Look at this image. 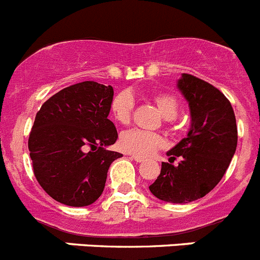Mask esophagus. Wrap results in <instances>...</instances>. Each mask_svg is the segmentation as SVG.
<instances>
[{
	"label": "esophagus",
	"mask_w": 260,
	"mask_h": 260,
	"mask_svg": "<svg viewBox=\"0 0 260 260\" xmlns=\"http://www.w3.org/2000/svg\"><path fill=\"white\" fill-rule=\"evenodd\" d=\"M132 159H134L135 162L140 163V162H143V160H144V158H142V157H138V155H132Z\"/></svg>",
	"instance_id": "34e87169"
}]
</instances>
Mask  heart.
I'll list each match as a JSON object with an SVG mask.
<instances>
[{
  "label": "heart",
  "mask_w": 260,
  "mask_h": 260,
  "mask_svg": "<svg viewBox=\"0 0 260 260\" xmlns=\"http://www.w3.org/2000/svg\"><path fill=\"white\" fill-rule=\"evenodd\" d=\"M152 101L162 116L167 120H174L180 111V101L172 93L157 91L152 95ZM135 110V101L128 91H120L113 97L111 103V113L121 125H127L132 121ZM166 142L157 133L145 132L140 128H132L123 133L120 138L122 150L138 157H150L157 150L165 147Z\"/></svg>",
  "instance_id": "b5f03b06"
}]
</instances>
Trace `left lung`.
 Segmentation results:
<instances>
[{
    "mask_svg": "<svg viewBox=\"0 0 260 260\" xmlns=\"http://www.w3.org/2000/svg\"><path fill=\"white\" fill-rule=\"evenodd\" d=\"M189 102L191 127L162 162L159 176L149 186L158 199L190 203L214 189L229 169L237 145V126L230 101L212 84L190 74L177 83ZM182 159L177 166L172 163Z\"/></svg>",
    "mask_w": 260,
    "mask_h": 260,
    "instance_id": "left-lung-1",
    "label": "left lung"
}]
</instances>
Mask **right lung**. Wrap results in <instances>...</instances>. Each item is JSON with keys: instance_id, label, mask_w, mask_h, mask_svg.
Returning a JSON list of instances; mask_svg holds the SVG:
<instances>
[{"instance_id": "add662e5", "label": "right lung", "mask_w": 260, "mask_h": 260, "mask_svg": "<svg viewBox=\"0 0 260 260\" xmlns=\"http://www.w3.org/2000/svg\"><path fill=\"white\" fill-rule=\"evenodd\" d=\"M112 100L111 85L83 81L52 95L37 112L28 140L34 176L65 206L94 203L111 163L122 157L106 149L118 138L108 120Z\"/></svg>"}]
</instances>
